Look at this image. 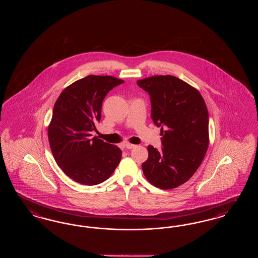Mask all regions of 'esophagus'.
<instances>
[{"label":"esophagus","instance_id":"34e87169","mask_svg":"<svg viewBox=\"0 0 258 258\" xmlns=\"http://www.w3.org/2000/svg\"><path fill=\"white\" fill-rule=\"evenodd\" d=\"M124 148L125 149H127V150H131V149H133V148L135 147V145H134V144H131V143H124Z\"/></svg>","mask_w":258,"mask_h":258}]
</instances>
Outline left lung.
Instances as JSON below:
<instances>
[{
  "label": "left lung",
  "instance_id": "1",
  "mask_svg": "<svg viewBox=\"0 0 258 258\" xmlns=\"http://www.w3.org/2000/svg\"><path fill=\"white\" fill-rule=\"evenodd\" d=\"M151 99V118L160 127L161 149L148 146L142 163L148 181L161 189L185 183L197 170L209 144V115L197 89L172 75L138 80Z\"/></svg>",
  "mask_w": 258,
  "mask_h": 258
}]
</instances>
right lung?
Here are the masks:
<instances>
[{
	"label": "right lung",
	"mask_w": 258,
	"mask_h": 258,
	"mask_svg": "<svg viewBox=\"0 0 258 258\" xmlns=\"http://www.w3.org/2000/svg\"><path fill=\"white\" fill-rule=\"evenodd\" d=\"M123 83L113 76L88 75L66 88L54 105L48 127L50 148L61 170L79 184L104 182L121 160L120 148L91 134L97 131L105 96Z\"/></svg>",
	"instance_id": "1"
}]
</instances>
